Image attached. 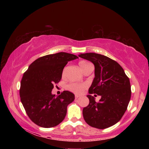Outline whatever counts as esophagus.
Wrapping results in <instances>:
<instances>
[{
  "mask_svg": "<svg viewBox=\"0 0 149 149\" xmlns=\"http://www.w3.org/2000/svg\"><path fill=\"white\" fill-rule=\"evenodd\" d=\"M79 95H75V99H77V98H79Z\"/></svg>",
  "mask_w": 149,
  "mask_h": 149,
  "instance_id": "1",
  "label": "esophagus"
}]
</instances>
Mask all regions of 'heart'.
Returning <instances> with one entry per match:
<instances>
[{
  "label": "heart",
  "mask_w": 149,
  "mask_h": 149,
  "mask_svg": "<svg viewBox=\"0 0 149 149\" xmlns=\"http://www.w3.org/2000/svg\"><path fill=\"white\" fill-rule=\"evenodd\" d=\"M79 64L83 72H85L89 67L92 66L90 63L84 60L79 62ZM85 87H86V85H85L78 84V83H71V84H70L68 86V89L75 93H81Z\"/></svg>",
  "instance_id": "b5f03b06"
}]
</instances>
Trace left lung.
Listing matches in <instances>:
<instances>
[{"label":"left lung","mask_w":149,"mask_h":149,"mask_svg":"<svg viewBox=\"0 0 149 149\" xmlns=\"http://www.w3.org/2000/svg\"><path fill=\"white\" fill-rule=\"evenodd\" d=\"M79 56L92 62L95 67V77L89 89L90 94L87 95L89 103L83 108V118L93 127L103 130L111 127L119 121L127 110L131 98L130 79L123 68L107 56L95 53ZM91 93L101 95L99 103Z\"/></svg>","instance_id":"left-lung-1"}]
</instances>
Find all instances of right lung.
<instances>
[{
	"label": "right lung",
	"instance_id": "obj_1",
	"mask_svg": "<svg viewBox=\"0 0 149 149\" xmlns=\"http://www.w3.org/2000/svg\"><path fill=\"white\" fill-rule=\"evenodd\" d=\"M79 58L65 52L47 55L34 61L21 81V102L32 121L42 127H52L64 119L67 107L74 100V93L64 91L58 96L52 94L54 84L62 79L64 66Z\"/></svg>",
	"mask_w": 149,
	"mask_h": 149
}]
</instances>
